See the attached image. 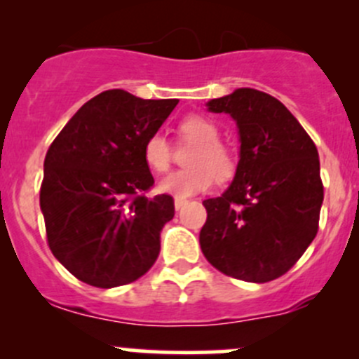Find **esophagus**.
Listing matches in <instances>:
<instances>
[{
    "mask_svg": "<svg viewBox=\"0 0 359 359\" xmlns=\"http://www.w3.org/2000/svg\"><path fill=\"white\" fill-rule=\"evenodd\" d=\"M187 200H184V198H175V210H180L184 205H186Z\"/></svg>",
    "mask_w": 359,
    "mask_h": 359,
    "instance_id": "obj_1",
    "label": "esophagus"
}]
</instances>
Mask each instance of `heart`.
<instances>
[{
	"label": "heart",
	"mask_w": 359,
	"mask_h": 359,
	"mask_svg": "<svg viewBox=\"0 0 359 359\" xmlns=\"http://www.w3.org/2000/svg\"><path fill=\"white\" fill-rule=\"evenodd\" d=\"M180 137L196 146L187 156L191 168L179 170L159 180V191L175 198H189L203 193L217 180H227L236 170L234 154L219 142V128L203 116H187L180 121ZM144 161L153 172H165L170 166L172 149L161 133H153L144 142Z\"/></svg>",
	"instance_id": "1"
}]
</instances>
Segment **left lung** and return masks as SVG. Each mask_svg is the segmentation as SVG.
I'll return each instance as SVG.
<instances>
[{
    "instance_id": "left-lung-1",
    "label": "left lung",
    "mask_w": 359,
    "mask_h": 359,
    "mask_svg": "<svg viewBox=\"0 0 359 359\" xmlns=\"http://www.w3.org/2000/svg\"><path fill=\"white\" fill-rule=\"evenodd\" d=\"M236 121L240 161L231 186L203 201V255L250 283L276 280L318 233L323 203L318 149L295 116L269 93L238 88L206 102Z\"/></svg>"
}]
</instances>
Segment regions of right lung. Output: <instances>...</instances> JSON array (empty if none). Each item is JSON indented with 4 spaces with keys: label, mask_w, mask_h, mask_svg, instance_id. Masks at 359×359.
Segmentation results:
<instances>
[{
    "label": "right lung",
    "mask_w": 359,
    "mask_h": 359,
    "mask_svg": "<svg viewBox=\"0 0 359 359\" xmlns=\"http://www.w3.org/2000/svg\"><path fill=\"white\" fill-rule=\"evenodd\" d=\"M177 104L107 90L79 107L50 146L39 193L46 238L83 283H132L156 262L175 206L168 194H142L154 184L142 149Z\"/></svg>",
    "instance_id": "right-lung-1"
}]
</instances>
